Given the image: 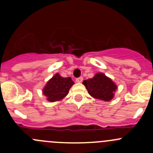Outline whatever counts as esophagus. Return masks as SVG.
<instances>
[{"label":"esophagus","mask_w":153,"mask_h":153,"mask_svg":"<svg viewBox=\"0 0 153 153\" xmlns=\"http://www.w3.org/2000/svg\"><path fill=\"white\" fill-rule=\"evenodd\" d=\"M83 80H84L83 77H79V78H76V80H75V81H76V82H78V83H81V82H82Z\"/></svg>","instance_id":"1"}]
</instances>
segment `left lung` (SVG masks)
Instances as JSON below:
<instances>
[{"mask_svg": "<svg viewBox=\"0 0 153 153\" xmlns=\"http://www.w3.org/2000/svg\"><path fill=\"white\" fill-rule=\"evenodd\" d=\"M83 84L91 96L104 101H111L117 89L116 84L101 72L97 73L92 78L84 80Z\"/></svg>", "mask_w": 153, "mask_h": 153, "instance_id": "obj_1", "label": "left lung"}]
</instances>
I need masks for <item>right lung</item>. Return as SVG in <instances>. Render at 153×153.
Returning a JSON list of instances; mask_svg holds the SVG:
<instances>
[{"label":"right lung","instance_id":"obj_1","mask_svg":"<svg viewBox=\"0 0 153 153\" xmlns=\"http://www.w3.org/2000/svg\"><path fill=\"white\" fill-rule=\"evenodd\" d=\"M75 83L70 77L63 78L58 73H56L48 82L43 89V93L50 102L62 100L69 93V89Z\"/></svg>","mask_w":153,"mask_h":153}]
</instances>
